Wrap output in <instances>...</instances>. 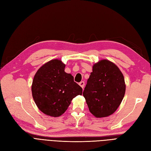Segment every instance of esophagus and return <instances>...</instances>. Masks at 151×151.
Instances as JSON below:
<instances>
[{
	"mask_svg": "<svg viewBox=\"0 0 151 151\" xmlns=\"http://www.w3.org/2000/svg\"><path fill=\"white\" fill-rule=\"evenodd\" d=\"M84 84H85V83H84V81H81V83H79V85H80V86L82 88H84Z\"/></svg>",
	"mask_w": 151,
	"mask_h": 151,
	"instance_id": "esophagus-1",
	"label": "esophagus"
}]
</instances>
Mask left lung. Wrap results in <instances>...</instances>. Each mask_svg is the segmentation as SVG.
I'll return each mask as SVG.
<instances>
[{
    "mask_svg": "<svg viewBox=\"0 0 151 151\" xmlns=\"http://www.w3.org/2000/svg\"><path fill=\"white\" fill-rule=\"evenodd\" d=\"M124 77L111 62L102 60L95 63L83 91L90 112L97 118L115 112L125 93Z\"/></svg>",
    "mask_w": 151,
    "mask_h": 151,
    "instance_id": "1",
    "label": "left lung"
}]
</instances>
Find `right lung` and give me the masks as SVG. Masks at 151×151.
Here are the masks:
<instances>
[{"label":"right lung","instance_id":"right-lung-1","mask_svg":"<svg viewBox=\"0 0 151 151\" xmlns=\"http://www.w3.org/2000/svg\"><path fill=\"white\" fill-rule=\"evenodd\" d=\"M65 65L55 59L41 67L34 77L31 91L40 110L47 115H62L72 99L81 95L83 89L74 81V77L65 71Z\"/></svg>","mask_w":151,"mask_h":151}]
</instances>
